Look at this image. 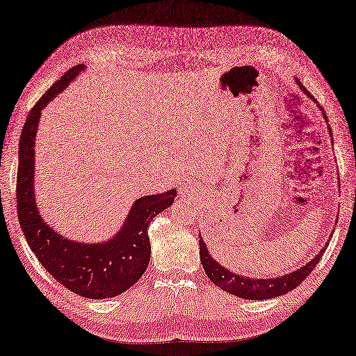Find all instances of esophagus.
<instances>
[{
	"label": "esophagus",
	"instance_id": "1",
	"mask_svg": "<svg viewBox=\"0 0 356 356\" xmlns=\"http://www.w3.org/2000/svg\"><path fill=\"white\" fill-rule=\"evenodd\" d=\"M184 192H186V190H183V193H184Z\"/></svg>",
	"mask_w": 356,
	"mask_h": 356
}]
</instances>
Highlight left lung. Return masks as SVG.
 <instances>
[{
	"instance_id": "obj_1",
	"label": "left lung",
	"mask_w": 356,
	"mask_h": 356,
	"mask_svg": "<svg viewBox=\"0 0 356 356\" xmlns=\"http://www.w3.org/2000/svg\"><path fill=\"white\" fill-rule=\"evenodd\" d=\"M298 83H299V80H298ZM302 90L305 92L308 97H311V99H314L313 95H309V92L305 88H302ZM323 116H325V113H323ZM325 248H327V243L325 245ZM323 252H325V249L320 250V254L316 258L311 259L307 266L298 268L296 272L284 275V276H281V278L249 280V278H245V276H238L236 273H232L228 270V268H225L219 263H216L211 258V255L208 254L202 237H199V254H201V263H202V267H204V270H205L208 278H210L222 290L234 294V296H238L241 299H249V300L272 299V298L281 296V294H285V293L294 290L299 284H302V281L307 280V276L311 272L314 270V267L318 264Z\"/></svg>"
}]
</instances>
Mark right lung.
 <instances>
[{
	"label": "right lung",
	"instance_id": "obj_1",
	"mask_svg": "<svg viewBox=\"0 0 356 356\" xmlns=\"http://www.w3.org/2000/svg\"><path fill=\"white\" fill-rule=\"evenodd\" d=\"M84 69L76 65L43 93L29 113L19 140L16 208L22 232L39 263L53 278L76 294L89 299H106L122 294L140 280L149 264L148 229L152 219L173 204L177 190L140 197L119 231L101 245H81L67 240L43 223L34 202V138L40 111Z\"/></svg>",
	"mask_w": 356,
	"mask_h": 356
}]
</instances>
